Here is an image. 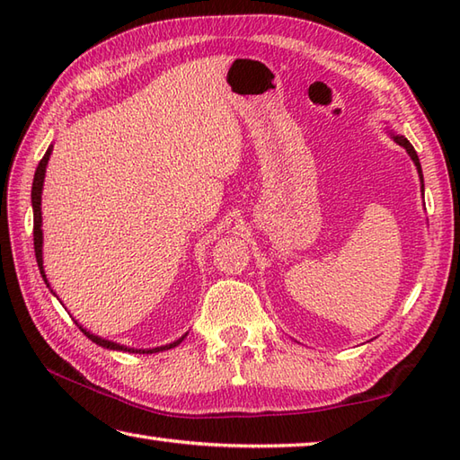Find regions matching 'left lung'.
I'll use <instances>...</instances> for the list:
<instances>
[{"instance_id":"obj_1","label":"left lung","mask_w":460,"mask_h":460,"mask_svg":"<svg viewBox=\"0 0 460 460\" xmlns=\"http://www.w3.org/2000/svg\"><path fill=\"white\" fill-rule=\"evenodd\" d=\"M389 136H392V138L399 144V146H403L405 148V152L409 154V158L413 160V164H415V168H417V173H419V178H421V191H425V183H423V172H421V164H419V155H417V152H415V148L411 146V142H409L405 136H402V134H395V132H392L389 130Z\"/></svg>"}]
</instances>
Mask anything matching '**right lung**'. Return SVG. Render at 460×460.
Listing matches in <instances>:
<instances>
[{
  "label": "right lung",
  "instance_id": "right-lung-1",
  "mask_svg": "<svg viewBox=\"0 0 460 460\" xmlns=\"http://www.w3.org/2000/svg\"><path fill=\"white\" fill-rule=\"evenodd\" d=\"M51 152H53V146H49L47 152H45V155H43V160L39 162V165H37V170H35V178H33V188H31V205H33V245H35V257H37V267H39V270H41V277H43L45 285H47L49 288H51V285H49L47 275H45V267H43V229H41L43 217H41V193H43L45 172H47L49 158H51ZM51 292H53V288H51ZM53 295H55V292H53ZM55 296H57V295H55ZM75 324L79 326L83 334H84L86 338H89V340H93L96 346H102V348H106V349H116V351H130V354H155V351L172 349V348H175L178 344H181V340H183L185 336H188V332H185V334H183L181 338L173 340L172 344L158 346V348H148V349H138V348H128V346L116 344V341H111V340L101 338V336H94L91 330L83 328L76 320H75Z\"/></svg>",
  "mask_w": 460,
  "mask_h": 460
}]
</instances>
